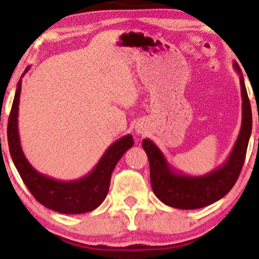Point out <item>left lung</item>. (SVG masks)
Returning a JSON list of instances; mask_svg holds the SVG:
<instances>
[{
  "label": "left lung",
  "mask_w": 259,
  "mask_h": 259,
  "mask_svg": "<svg viewBox=\"0 0 259 259\" xmlns=\"http://www.w3.org/2000/svg\"><path fill=\"white\" fill-rule=\"evenodd\" d=\"M242 97V124L229 158L224 164L204 176H187L177 172L150 139H144L143 147L150 162V178L155 195L163 204L177 209H199L224 198L235 186L243 162L252 132V110L243 76L237 62Z\"/></svg>",
  "instance_id": "left-lung-1"
}]
</instances>
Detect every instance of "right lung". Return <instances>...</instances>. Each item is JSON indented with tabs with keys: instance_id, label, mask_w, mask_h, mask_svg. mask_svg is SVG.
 Listing matches in <instances>:
<instances>
[{
	"instance_id": "1",
	"label": "right lung",
	"mask_w": 259,
	"mask_h": 259,
	"mask_svg": "<svg viewBox=\"0 0 259 259\" xmlns=\"http://www.w3.org/2000/svg\"><path fill=\"white\" fill-rule=\"evenodd\" d=\"M28 69L29 67L24 73ZM21 87L22 79H19L8 118L7 139L11 157L27 188L39 203L61 214H82L98 208L108 194L113 169L121 156L134 145L133 136L125 135L110 145L97 166L79 180L64 182L41 175L25 158L19 141L18 104Z\"/></svg>"
}]
</instances>
